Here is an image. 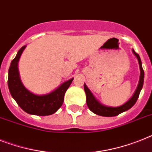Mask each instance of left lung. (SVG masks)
Masks as SVG:
<instances>
[{
  "label": "left lung",
  "instance_id": "left-lung-1",
  "mask_svg": "<svg viewBox=\"0 0 152 152\" xmlns=\"http://www.w3.org/2000/svg\"><path fill=\"white\" fill-rule=\"evenodd\" d=\"M133 53H134L135 56L137 57V58L139 62V66H140V80H139V83H138L137 88L135 93L133 95V97L128 101L126 103H125L123 105L119 106V107H115V108H112V107H107V106L102 105V104H100L99 102H97L95 99V97H94L91 91L87 88L86 84H84V91L87 95V104L88 106L89 109L93 112L94 113L98 115H102V116L105 117H112L118 115L122 112H125V111L129 110V108H131L134 104L136 103L138 99L140 92L141 91L143 87V83H144V69L142 68V65H141V61H140V58L139 56L137 53L134 51L133 50Z\"/></svg>",
  "mask_w": 152,
  "mask_h": 152
}]
</instances>
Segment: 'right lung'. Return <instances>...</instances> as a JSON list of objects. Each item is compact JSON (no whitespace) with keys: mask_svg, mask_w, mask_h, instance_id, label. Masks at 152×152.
<instances>
[{"mask_svg":"<svg viewBox=\"0 0 152 152\" xmlns=\"http://www.w3.org/2000/svg\"><path fill=\"white\" fill-rule=\"evenodd\" d=\"M26 46L18 51V54L11 62L8 70V85L10 93L17 104L28 114L36 115H49L54 114L61 108L64 102V96L69 87L73 78L57 88L51 93L45 95H36L25 88L19 77L18 62Z\"/></svg>","mask_w":152,"mask_h":152,"instance_id":"add662e5","label":"right lung"}]
</instances>
